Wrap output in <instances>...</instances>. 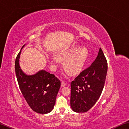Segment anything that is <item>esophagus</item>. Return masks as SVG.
Listing matches in <instances>:
<instances>
[{"label": "esophagus", "mask_w": 129, "mask_h": 129, "mask_svg": "<svg viewBox=\"0 0 129 129\" xmlns=\"http://www.w3.org/2000/svg\"><path fill=\"white\" fill-rule=\"evenodd\" d=\"M67 85V84L65 83V81H61V87H64V86H65V85Z\"/></svg>", "instance_id": "obj_1"}]
</instances>
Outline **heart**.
Listing matches in <instances>:
<instances>
[{"instance_id":"b5f03b06","label":"heart","mask_w":129,"mask_h":129,"mask_svg":"<svg viewBox=\"0 0 129 129\" xmlns=\"http://www.w3.org/2000/svg\"><path fill=\"white\" fill-rule=\"evenodd\" d=\"M88 52L86 48L79 49L78 46L73 47L69 50L60 54L59 57L63 60H67L65 62V68L72 74H76L83 69L85 62ZM52 64L55 65L57 62L56 58H52Z\"/></svg>"}]
</instances>
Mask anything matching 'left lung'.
Here are the masks:
<instances>
[{"mask_svg":"<svg viewBox=\"0 0 129 129\" xmlns=\"http://www.w3.org/2000/svg\"><path fill=\"white\" fill-rule=\"evenodd\" d=\"M108 62L102 49L90 67L71 83L70 106L76 113H85L95 105L105 84Z\"/></svg>","mask_w":129,"mask_h":129,"instance_id":"left-lung-1","label":"left lung"}]
</instances>
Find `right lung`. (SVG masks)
Returning a JSON list of instances; mask_svg holds the SVG:
<instances>
[{"mask_svg": "<svg viewBox=\"0 0 129 129\" xmlns=\"http://www.w3.org/2000/svg\"><path fill=\"white\" fill-rule=\"evenodd\" d=\"M20 53V51L16 57L15 70L21 92L33 110L43 114L50 113L55 104L61 82L54 74L45 70L34 75L25 74L19 65Z\"/></svg>", "mask_w": 129, "mask_h": 129, "instance_id": "1", "label": "right lung"}]
</instances>
